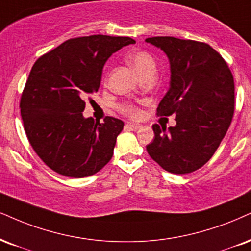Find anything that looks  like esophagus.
Returning a JSON list of instances; mask_svg holds the SVG:
<instances>
[{
    "instance_id": "esophagus-1",
    "label": "esophagus",
    "mask_w": 251,
    "mask_h": 251,
    "mask_svg": "<svg viewBox=\"0 0 251 251\" xmlns=\"http://www.w3.org/2000/svg\"><path fill=\"white\" fill-rule=\"evenodd\" d=\"M126 128H128L129 130L136 131V130H138V129H140L141 126H140V125H137V123H126Z\"/></svg>"
}]
</instances>
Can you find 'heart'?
I'll return each mask as SVG.
<instances>
[{
	"label": "heart",
	"mask_w": 251,
	"mask_h": 251,
	"mask_svg": "<svg viewBox=\"0 0 251 251\" xmlns=\"http://www.w3.org/2000/svg\"><path fill=\"white\" fill-rule=\"evenodd\" d=\"M126 60L130 64V66L136 71L138 76H143L144 74L148 73H154L156 72L157 65L154 61L153 57L149 52L147 51H135L128 54ZM122 111L126 115L130 117H137L140 116V109L135 107L134 104H123Z\"/></svg>",
	"instance_id": "1"
}]
</instances>
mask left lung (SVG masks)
<instances>
[{
	"label": "left lung",
	"mask_w": 251,
	"mask_h": 251,
	"mask_svg": "<svg viewBox=\"0 0 251 251\" xmlns=\"http://www.w3.org/2000/svg\"><path fill=\"white\" fill-rule=\"evenodd\" d=\"M145 42L168 55L170 88L158 115H176V126L153 125L147 151L165 171L185 175L212 158L234 115V78L224 58L206 43L175 37Z\"/></svg>",
	"instance_id": "8db88e82"
}]
</instances>
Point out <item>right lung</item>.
Listing matches in <instances>:
<instances>
[{"instance_id":"right-lung-1","label":"right lung","mask_w":251,"mask_h":251,"mask_svg":"<svg viewBox=\"0 0 251 251\" xmlns=\"http://www.w3.org/2000/svg\"><path fill=\"white\" fill-rule=\"evenodd\" d=\"M134 43L130 37H78L33 64L22 93L21 115L31 147L51 170L85 178L111 159L125 123L110 116L100 123L82 111L100 87L108 58Z\"/></svg>"}]
</instances>
